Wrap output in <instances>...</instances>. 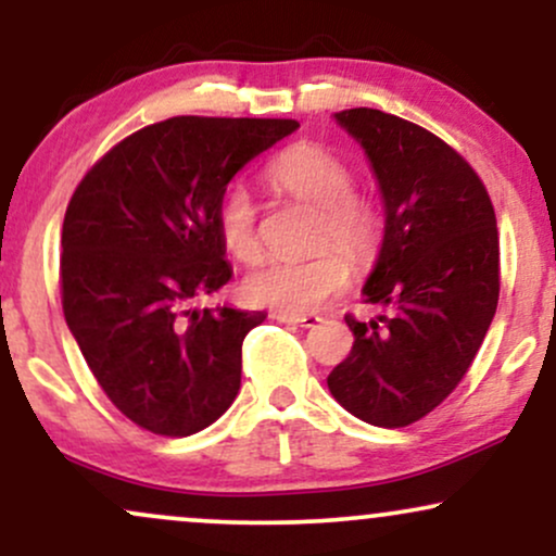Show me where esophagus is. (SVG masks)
Here are the masks:
<instances>
[{"label":"esophagus","instance_id":"34e87169","mask_svg":"<svg viewBox=\"0 0 556 556\" xmlns=\"http://www.w3.org/2000/svg\"><path fill=\"white\" fill-rule=\"evenodd\" d=\"M271 318H277V321H287V324H298V327H316L318 321H321V316L318 314H282V311H274Z\"/></svg>","mask_w":556,"mask_h":556}]
</instances>
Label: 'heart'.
<instances>
[{
	"label": "heart",
	"mask_w": 556,
	"mask_h": 556,
	"mask_svg": "<svg viewBox=\"0 0 556 556\" xmlns=\"http://www.w3.org/2000/svg\"><path fill=\"white\" fill-rule=\"evenodd\" d=\"M266 180L298 201L318 206L316 248L305 261H266L248 274L242 295L248 303L282 314H305L329 298L340 295L350 282V261L374 256L381 238V212L371 195L353 188V169L340 154L318 143H295L279 151L266 167ZM216 235L225 251L240 264L261 258L258 208L242 185H229L216 206ZM337 241L343 250L331 249Z\"/></svg>",
	"instance_id": "1"
}]
</instances>
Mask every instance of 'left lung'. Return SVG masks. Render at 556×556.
<instances>
[{
	"label": "left lung",
	"mask_w": 556,
	"mask_h": 556,
	"mask_svg": "<svg viewBox=\"0 0 556 556\" xmlns=\"http://www.w3.org/2000/svg\"><path fill=\"white\" fill-rule=\"evenodd\" d=\"M334 119L366 149L384 198L363 295L394 314L344 316L355 342L327 384L355 418L402 429L450 397L486 337L500 303L496 216L476 169L426 127L368 106Z\"/></svg>",
	"instance_id": "obj_1"
}]
</instances>
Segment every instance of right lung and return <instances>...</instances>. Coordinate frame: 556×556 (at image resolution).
Segmentation results:
<instances>
[{
	"label": "right lung",
	"instance_id": "right-lung-1",
	"mask_svg": "<svg viewBox=\"0 0 556 556\" xmlns=\"http://www.w3.org/2000/svg\"><path fill=\"white\" fill-rule=\"evenodd\" d=\"M295 119L169 117L86 172L62 225V311L112 405L159 437L212 426L240 389L264 311H195L229 282L216 235L227 182Z\"/></svg>",
	"mask_w": 556,
	"mask_h": 556
}]
</instances>
